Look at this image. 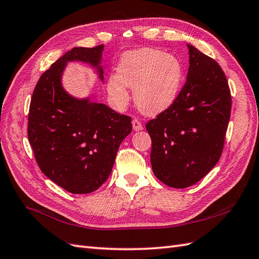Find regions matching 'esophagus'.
I'll list each match as a JSON object with an SVG mask.
<instances>
[{
    "label": "esophagus",
    "instance_id": "esophagus-1",
    "mask_svg": "<svg viewBox=\"0 0 259 259\" xmlns=\"http://www.w3.org/2000/svg\"><path fill=\"white\" fill-rule=\"evenodd\" d=\"M133 128H134L135 131H139V130H142V128H144V126H142V123H141L140 120L135 118L133 120Z\"/></svg>",
    "mask_w": 259,
    "mask_h": 259
}]
</instances>
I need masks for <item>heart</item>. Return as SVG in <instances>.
<instances>
[{"label":"heart","mask_w":259,"mask_h":259,"mask_svg":"<svg viewBox=\"0 0 259 259\" xmlns=\"http://www.w3.org/2000/svg\"><path fill=\"white\" fill-rule=\"evenodd\" d=\"M183 67L179 60L157 49L126 52L117 67V75L108 79L109 97L118 108L130 102L126 88L134 89V99L142 112L155 115L168 109L177 98Z\"/></svg>","instance_id":"b5f03b06"}]
</instances>
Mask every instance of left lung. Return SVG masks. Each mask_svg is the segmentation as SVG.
I'll list each match as a JSON object with an SVG mask.
<instances>
[{
  "label": "left lung",
  "mask_w": 259,
  "mask_h": 259,
  "mask_svg": "<svg viewBox=\"0 0 259 259\" xmlns=\"http://www.w3.org/2000/svg\"><path fill=\"white\" fill-rule=\"evenodd\" d=\"M186 83L168 109L148 121L150 160L156 177L172 188L195 185L222 156L232 110L223 69L213 59L187 45Z\"/></svg>",
  "instance_id": "left-lung-1"
}]
</instances>
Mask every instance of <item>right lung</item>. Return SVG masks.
Masks as SVG:
<instances>
[{
	"label": "right lung",
	"mask_w": 259,
	"mask_h": 259,
	"mask_svg": "<svg viewBox=\"0 0 259 259\" xmlns=\"http://www.w3.org/2000/svg\"><path fill=\"white\" fill-rule=\"evenodd\" d=\"M103 45L73 48L41 75L30 103L27 138L41 171L72 194H89L106 181L121 142L133 130L131 118L89 98L65 92L61 76L70 61L96 67Z\"/></svg>",
	"instance_id": "obj_1"
}]
</instances>
